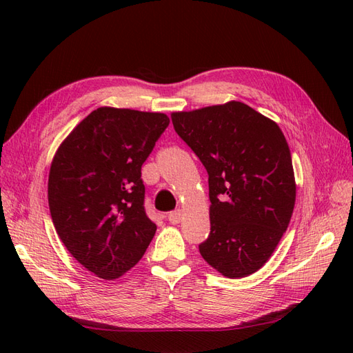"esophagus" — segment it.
Instances as JSON below:
<instances>
[{
    "label": "esophagus",
    "mask_w": 353,
    "mask_h": 353,
    "mask_svg": "<svg viewBox=\"0 0 353 353\" xmlns=\"http://www.w3.org/2000/svg\"><path fill=\"white\" fill-rule=\"evenodd\" d=\"M181 219H183V212H181L179 209L178 210H174V212H170L169 215H168V221L170 222V223H179L181 222Z\"/></svg>",
    "instance_id": "34e87169"
}]
</instances>
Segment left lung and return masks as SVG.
Here are the masks:
<instances>
[{"mask_svg": "<svg viewBox=\"0 0 353 353\" xmlns=\"http://www.w3.org/2000/svg\"><path fill=\"white\" fill-rule=\"evenodd\" d=\"M175 132L209 175L212 268L243 279L266 263L290 222L296 183L280 126L240 101L172 113Z\"/></svg>", "mask_w": 353, "mask_h": 353, "instance_id": "8db88e82", "label": "left lung"}]
</instances>
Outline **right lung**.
<instances>
[{"mask_svg":"<svg viewBox=\"0 0 353 353\" xmlns=\"http://www.w3.org/2000/svg\"><path fill=\"white\" fill-rule=\"evenodd\" d=\"M169 125L163 113L100 108L59 147L48 206L70 254L100 279H119L143 258L156 223L144 209L141 166Z\"/></svg>","mask_w":353,"mask_h":353,"instance_id":"add662e5","label":"right lung"}]
</instances>
